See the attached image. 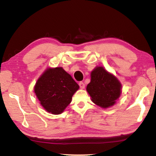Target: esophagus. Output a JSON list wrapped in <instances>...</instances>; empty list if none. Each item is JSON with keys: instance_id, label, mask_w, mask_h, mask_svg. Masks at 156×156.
<instances>
[{"instance_id": "esophagus-1", "label": "esophagus", "mask_w": 156, "mask_h": 156, "mask_svg": "<svg viewBox=\"0 0 156 156\" xmlns=\"http://www.w3.org/2000/svg\"><path fill=\"white\" fill-rule=\"evenodd\" d=\"M79 86H80V87L81 89H84L85 87V84H84L83 82H80V83H79Z\"/></svg>"}]
</instances>
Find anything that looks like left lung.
<instances>
[{
    "instance_id": "obj_1",
    "label": "left lung",
    "mask_w": 156,
    "mask_h": 156,
    "mask_svg": "<svg viewBox=\"0 0 156 156\" xmlns=\"http://www.w3.org/2000/svg\"><path fill=\"white\" fill-rule=\"evenodd\" d=\"M87 91L95 104L107 108L120 97L121 84L103 67H98L91 73V82L87 84Z\"/></svg>"
}]
</instances>
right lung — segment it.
I'll list each match as a JSON object with an SVG mask.
<instances>
[{"label":"right lung","mask_w":156,"mask_h":156,"mask_svg":"<svg viewBox=\"0 0 156 156\" xmlns=\"http://www.w3.org/2000/svg\"><path fill=\"white\" fill-rule=\"evenodd\" d=\"M79 88L69 73L62 67L48 69L34 87V91L44 109L52 114H60L72 101Z\"/></svg>","instance_id":"obj_1"}]
</instances>
